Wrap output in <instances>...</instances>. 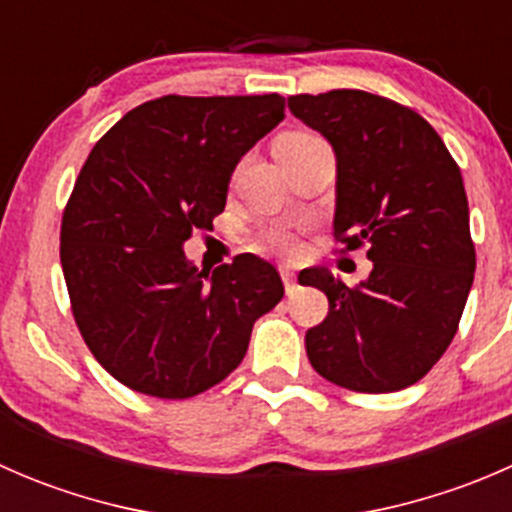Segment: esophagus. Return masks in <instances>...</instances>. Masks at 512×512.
Masks as SVG:
<instances>
[{
    "instance_id": "esophagus-1",
    "label": "esophagus",
    "mask_w": 512,
    "mask_h": 512,
    "mask_svg": "<svg viewBox=\"0 0 512 512\" xmlns=\"http://www.w3.org/2000/svg\"><path fill=\"white\" fill-rule=\"evenodd\" d=\"M282 282H285L287 294H292L297 289V280H294V272L292 270H282Z\"/></svg>"
}]
</instances>
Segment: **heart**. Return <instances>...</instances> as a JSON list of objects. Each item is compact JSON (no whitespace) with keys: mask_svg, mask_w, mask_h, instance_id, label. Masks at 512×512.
<instances>
[{"mask_svg":"<svg viewBox=\"0 0 512 512\" xmlns=\"http://www.w3.org/2000/svg\"><path fill=\"white\" fill-rule=\"evenodd\" d=\"M302 138H309V136H304V133H289V136L280 138V143L302 141ZM262 245L270 247V250L277 252V255L289 257L297 252V237H294V232L289 230H270L265 232V237H262Z\"/></svg>","mask_w":512,"mask_h":512,"instance_id":"obj_1","label":"heart"}]
</instances>
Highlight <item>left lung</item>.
<instances>
[{"label":"left lung","mask_w":512,"mask_h":512,"mask_svg":"<svg viewBox=\"0 0 512 512\" xmlns=\"http://www.w3.org/2000/svg\"><path fill=\"white\" fill-rule=\"evenodd\" d=\"M299 121L337 156L334 240L366 245L369 280L347 287L324 267L299 282L329 314L304 337L317 374L359 394L406 389L453 342L476 272L461 168L426 118L356 89L289 96Z\"/></svg>","instance_id":"8db88e82"}]
</instances>
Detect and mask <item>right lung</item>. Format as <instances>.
Wrapping results in <instances>:
<instances>
[{
    "mask_svg": "<svg viewBox=\"0 0 512 512\" xmlns=\"http://www.w3.org/2000/svg\"><path fill=\"white\" fill-rule=\"evenodd\" d=\"M282 118L280 94L160 96L86 158L61 218V270L86 347L128 389L190 399L220 384L285 294L250 252L210 275L183 252L225 210L237 160Z\"/></svg>",
    "mask_w": 512,
    "mask_h": 512,
    "instance_id": "1",
    "label": "right lung"
}]
</instances>
